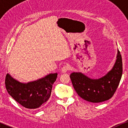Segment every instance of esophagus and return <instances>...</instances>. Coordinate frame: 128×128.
<instances>
[{"instance_id":"esophagus-1","label":"esophagus","mask_w":128,"mask_h":128,"mask_svg":"<svg viewBox=\"0 0 128 128\" xmlns=\"http://www.w3.org/2000/svg\"><path fill=\"white\" fill-rule=\"evenodd\" d=\"M69 69H70V67H69L68 66H64V67H62V68H61V72H62V73H66L67 70H69Z\"/></svg>"}]
</instances>
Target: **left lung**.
<instances>
[{
  "instance_id": "left-lung-1",
  "label": "left lung",
  "mask_w": 128,
  "mask_h": 128,
  "mask_svg": "<svg viewBox=\"0 0 128 128\" xmlns=\"http://www.w3.org/2000/svg\"><path fill=\"white\" fill-rule=\"evenodd\" d=\"M122 59L117 50V59L112 68L98 79H91L80 72L70 75L72 82L78 94L88 102L99 103L111 99L119 85L122 76Z\"/></svg>"
}]
</instances>
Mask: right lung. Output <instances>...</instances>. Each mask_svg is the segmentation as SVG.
Listing matches in <instances>:
<instances>
[{"label":"right lung","mask_w":128,"mask_h":128,"mask_svg":"<svg viewBox=\"0 0 128 128\" xmlns=\"http://www.w3.org/2000/svg\"><path fill=\"white\" fill-rule=\"evenodd\" d=\"M57 73H50L42 78L28 83H22L7 74L5 86L12 98L23 107L36 109L43 106L49 100Z\"/></svg>","instance_id":"1"}]
</instances>
